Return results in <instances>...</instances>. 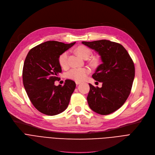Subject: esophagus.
<instances>
[{"mask_svg":"<svg viewBox=\"0 0 155 155\" xmlns=\"http://www.w3.org/2000/svg\"><path fill=\"white\" fill-rule=\"evenodd\" d=\"M75 84H76L77 85H79L80 84V82H75Z\"/></svg>","mask_w":155,"mask_h":155,"instance_id":"obj_1","label":"esophagus"}]
</instances>
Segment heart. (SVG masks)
I'll list each match as a JSON object with an SVG mask.
<instances>
[{
	"mask_svg": "<svg viewBox=\"0 0 155 155\" xmlns=\"http://www.w3.org/2000/svg\"><path fill=\"white\" fill-rule=\"evenodd\" d=\"M76 53L84 59H87L91 54V51L88 47L85 46H79L76 50ZM68 53L64 51L58 57V63L62 68H66L68 65ZM90 73V69L88 68H73L67 73L69 79L75 80L76 82H82L84 80Z\"/></svg>",
	"mask_w": 155,
	"mask_h": 155,
	"instance_id": "b5f03b06",
	"label": "heart"
}]
</instances>
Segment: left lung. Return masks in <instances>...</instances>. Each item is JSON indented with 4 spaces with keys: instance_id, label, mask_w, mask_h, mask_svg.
Listing matches in <instances>:
<instances>
[{
    "instance_id": "obj_1",
    "label": "left lung",
    "mask_w": 155,
    "mask_h": 155,
    "mask_svg": "<svg viewBox=\"0 0 155 155\" xmlns=\"http://www.w3.org/2000/svg\"><path fill=\"white\" fill-rule=\"evenodd\" d=\"M82 43L98 53L102 61L92 75L102 86L89 84L88 105L99 114H110L124 104L131 92L135 75L133 61L119 43L105 39Z\"/></svg>"
}]
</instances>
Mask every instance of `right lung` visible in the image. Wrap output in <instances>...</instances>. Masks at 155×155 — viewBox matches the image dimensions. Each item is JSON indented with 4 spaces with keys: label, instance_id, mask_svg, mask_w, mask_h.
Here are the masks:
<instances>
[{
    "label": "right lung",
    "instance_id": "add662e5",
    "mask_svg": "<svg viewBox=\"0 0 155 155\" xmlns=\"http://www.w3.org/2000/svg\"><path fill=\"white\" fill-rule=\"evenodd\" d=\"M48 41L34 48L28 53L24 63L22 80L29 100L44 114L54 116L68 107L76 84L66 80L63 86H56L61 68L59 56L75 45Z\"/></svg>",
    "mask_w": 155,
    "mask_h": 155
}]
</instances>
